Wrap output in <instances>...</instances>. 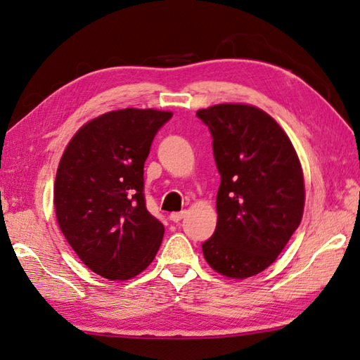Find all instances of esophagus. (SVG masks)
Segmentation results:
<instances>
[{"mask_svg":"<svg viewBox=\"0 0 360 360\" xmlns=\"http://www.w3.org/2000/svg\"><path fill=\"white\" fill-rule=\"evenodd\" d=\"M186 210H182V212H173V213H170V219L173 221V223H179V221L186 217Z\"/></svg>","mask_w":360,"mask_h":360,"instance_id":"esophagus-1","label":"esophagus"}]
</instances>
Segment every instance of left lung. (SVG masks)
<instances>
[{"instance_id":"1","label":"left lung","mask_w":360,"mask_h":360,"mask_svg":"<svg viewBox=\"0 0 360 360\" xmlns=\"http://www.w3.org/2000/svg\"><path fill=\"white\" fill-rule=\"evenodd\" d=\"M196 116L210 129L221 174L218 223L202 254L221 275L248 278L277 259L300 224V160L281 127L255 106L221 103Z\"/></svg>"}]
</instances>
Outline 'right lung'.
Segmentation results:
<instances>
[{"label": "right lung", "mask_w": 360, "mask_h": 360, "mask_svg": "<svg viewBox=\"0 0 360 360\" xmlns=\"http://www.w3.org/2000/svg\"><path fill=\"white\" fill-rule=\"evenodd\" d=\"M173 112L125 108L83 125L60 159L53 186L58 226L91 271L108 280L141 274L162 243L147 210L143 164Z\"/></svg>", "instance_id": "obj_1"}]
</instances>
